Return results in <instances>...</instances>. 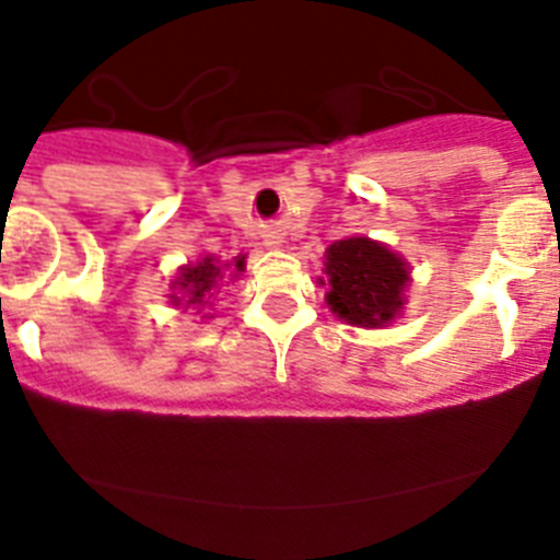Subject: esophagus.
Segmentation results:
<instances>
[{"label":"esophagus","instance_id":"34e87169","mask_svg":"<svg viewBox=\"0 0 560 560\" xmlns=\"http://www.w3.org/2000/svg\"><path fill=\"white\" fill-rule=\"evenodd\" d=\"M269 246H280V238H277V235H271V241H269Z\"/></svg>","mask_w":560,"mask_h":560}]
</instances>
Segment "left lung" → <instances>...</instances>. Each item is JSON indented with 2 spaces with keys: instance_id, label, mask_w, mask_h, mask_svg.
Wrapping results in <instances>:
<instances>
[{
  "instance_id": "obj_1",
  "label": "left lung",
  "mask_w": 560,
  "mask_h": 560,
  "mask_svg": "<svg viewBox=\"0 0 560 560\" xmlns=\"http://www.w3.org/2000/svg\"><path fill=\"white\" fill-rule=\"evenodd\" d=\"M327 305L338 319L355 327H386L405 305L408 264L386 244L363 235L327 246Z\"/></svg>"
}]
</instances>
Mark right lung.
Masks as SVG:
<instances>
[{"mask_svg": "<svg viewBox=\"0 0 560 560\" xmlns=\"http://www.w3.org/2000/svg\"><path fill=\"white\" fill-rule=\"evenodd\" d=\"M228 271L230 277H238V271H244V255H238L233 264H219L213 255H205L197 264H188L179 269L177 280L172 283V289H177V294L168 296H172L174 305H186L202 311L210 302V296H213V291L219 289V283L228 277Z\"/></svg>", "mask_w": 560, "mask_h": 560, "instance_id": "add662e5", "label": "right lung"}]
</instances>
